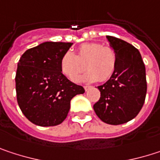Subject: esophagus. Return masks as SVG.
<instances>
[{
	"instance_id": "obj_1",
	"label": "esophagus",
	"mask_w": 160,
	"mask_h": 160,
	"mask_svg": "<svg viewBox=\"0 0 160 160\" xmlns=\"http://www.w3.org/2000/svg\"><path fill=\"white\" fill-rule=\"evenodd\" d=\"M92 86H90V85H86V86H84V90L85 91H88V90H90V89H92Z\"/></svg>"
}]
</instances>
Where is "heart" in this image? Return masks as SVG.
Instances as JSON below:
<instances>
[{"instance_id":"heart-1","label":"heart","mask_w":160,"mask_h":160,"mask_svg":"<svg viewBox=\"0 0 160 160\" xmlns=\"http://www.w3.org/2000/svg\"><path fill=\"white\" fill-rule=\"evenodd\" d=\"M86 68L88 71L77 81L96 80L106 81L114 74L117 67V53L109 46H103L101 43H83L78 48L77 55L71 51L66 52L60 61V68L68 79L74 80Z\"/></svg>"}]
</instances>
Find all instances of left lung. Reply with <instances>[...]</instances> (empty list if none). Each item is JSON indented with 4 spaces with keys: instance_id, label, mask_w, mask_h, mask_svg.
I'll return each instance as SVG.
<instances>
[{
    "instance_id": "obj_1",
    "label": "left lung",
    "mask_w": 160,
    "mask_h": 160,
    "mask_svg": "<svg viewBox=\"0 0 160 160\" xmlns=\"http://www.w3.org/2000/svg\"><path fill=\"white\" fill-rule=\"evenodd\" d=\"M117 53L114 74L98 86L101 97L93 110L104 122L119 125L134 118L144 106L146 95V77L140 52L118 38L107 36Z\"/></svg>"
}]
</instances>
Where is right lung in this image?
Here are the masks:
<instances>
[{
	"label": "right lung",
	"mask_w": 160,
	"mask_h": 160,
	"mask_svg": "<svg viewBox=\"0 0 160 160\" xmlns=\"http://www.w3.org/2000/svg\"><path fill=\"white\" fill-rule=\"evenodd\" d=\"M72 44L46 42L27 50L19 59L16 74L17 103L25 117L36 125L61 124L70 109L71 99L85 92L60 68L63 54Z\"/></svg>",
	"instance_id": "add662e5"
}]
</instances>
